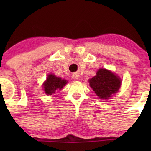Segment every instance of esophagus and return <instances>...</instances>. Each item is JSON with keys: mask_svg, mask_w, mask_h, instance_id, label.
<instances>
[{"mask_svg": "<svg viewBox=\"0 0 151 151\" xmlns=\"http://www.w3.org/2000/svg\"><path fill=\"white\" fill-rule=\"evenodd\" d=\"M79 77H80V75L78 74H76V73L72 75V78L74 79V80H78Z\"/></svg>", "mask_w": 151, "mask_h": 151, "instance_id": "obj_1", "label": "esophagus"}]
</instances>
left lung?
Returning <instances> with one entry per match:
<instances>
[{"label": "left lung", "mask_w": 151, "mask_h": 151, "mask_svg": "<svg viewBox=\"0 0 151 151\" xmlns=\"http://www.w3.org/2000/svg\"><path fill=\"white\" fill-rule=\"evenodd\" d=\"M91 88L100 99L106 100L119 91L121 80L118 75L106 68H100L95 77L88 80Z\"/></svg>", "instance_id": "obj_1"}]
</instances>
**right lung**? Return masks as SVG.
Returning a JSON list of instances; mask_svg holds the SVG:
<instances>
[{
    "mask_svg": "<svg viewBox=\"0 0 151 151\" xmlns=\"http://www.w3.org/2000/svg\"><path fill=\"white\" fill-rule=\"evenodd\" d=\"M68 83L66 80H63L60 77H56L54 74H49L46 81L43 83L44 91L47 95H52L57 90H61Z\"/></svg>",
    "mask_w": 151,
    "mask_h": 151,
    "instance_id": "1",
    "label": "right lung"
}]
</instances>
